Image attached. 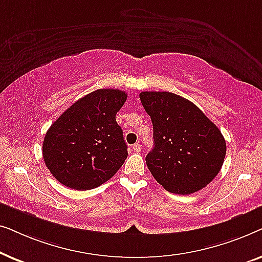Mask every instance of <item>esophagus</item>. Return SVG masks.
Listing matches in <instances>:
<instances>
[{
	"label": "esophagus",
	"mask_w": 262,
	"mask_h": 262,
	"mask_svg": "<svg viewBox=\"0 0 262 262\" xmlns=\"http://www.w3.org/2000/svg\"><path fill=\"white\" fill-rule=\"evenodd\" d=\"M132 149H134L136 152H139V151H141V149H142V148H141V144H139L138 142L135 143V144L132 145Z\"/></svg>",
	"instance_id": "1"
}]
</instances>
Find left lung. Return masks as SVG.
Segmentation results:
<instances>
[{"instance_id":"8db88e82","label":"left lung","mask_w":262,"mask_h":262,"mask_svg":"<svg viewBox=\"0 0 262 262\" xmlns=\"http://www.w3.org/2000/svg\"><path fill=\"white\" fill-rule=\"evenodd\" d=\"M139 99L152 121L154 148L145 161L156 181L177 194H191L210 184L227 152L220 128L174 93L142 92Z\"/></svg>"}]
</instances>
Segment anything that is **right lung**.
Here are the masks:
<instances>
[{
  "label": "right lung",
  "instance_id": "right-lung-1",
  "mask_svg": "<svg viewBox=\"0 0 262 262\" xmlns=\"http://www.w3.org/2000/svg\"><path fill=\"white\" fill-rule=\"evenodd\" d=\"M127 94L98 89L77 100L46 132L42 157L60 184L85 191L108 181L127 157L116 116Z\"/></svg>",
  "mask_w": 262,
  "mask_h": 262
}]
</instances>
